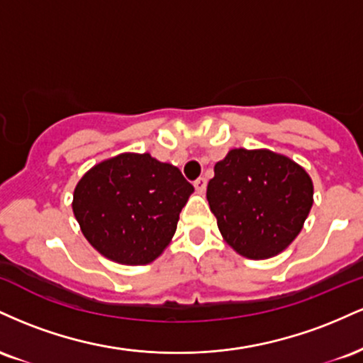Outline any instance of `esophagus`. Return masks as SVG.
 Wrapping results in <instances>:
<instances>
[{
	"label": "esophagus",
	"instance_id": "esophagus-1",
	"mask_svg": "<svg viewBox=\"0 0 363 363\" xmlns=\"http://www.w3.org/2000/svg\"><path fill=\"white\" fill-rule=\"evenodd\" d=\"M194 187H196V191H199V193H205V189H206V179H205V177L196 179V181H194Z\"/></svg>",
	"mask_w": 363,
	"mask_h": 363
}]
</instances>
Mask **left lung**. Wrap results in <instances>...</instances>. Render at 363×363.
<instances>
[{
    "label": "left lung",
    "instance_id": "obj_1",
    "mask_svg": "<svg viewBox=\"0 0 363 363\" xmlns=\"http://www.w3.org/2000/svg\"><path fill=\"white\" fill-rule=\"evenodd\" d=\"M309 174L269 150L235 148L216 162L206 198L227 244L251 259L289 247L312 208Z\"/></svg>",
    "mask_w": 363,
    "mask_h": 363
}]
</instances>
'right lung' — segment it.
<instances>
[{
  "label": "right lung",
  "mask_w": 363,
  "mask_h": 363,
  "mask_svg": "<svg viewBox=\"0 0 363 363\" xmlns=\"http://www.w3.org/2000/svg\"><path fill=\"white\" fill-rule=\"evenodd\" d=\"M194 187L150 153H121L90 169L73 194L83 235L121 264H148L167 247Z\"/></svg>",
  "instance_id": "right-lung-1"
}]
</instances>
